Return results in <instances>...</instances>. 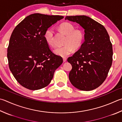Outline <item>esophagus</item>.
<instances>
[{
    "label": "esophagus",
    "mask_w": 122,
    "mask_h": 122,
    "mask_svg": "<svg viewBox=\"0 0 122 122\" xmlns=\"http://www.w3.org/2000/svg\"><path fill=\"white\" fill-rule=\"evenodd\" d=\"M63 62H66V61H67V59H66V57H63Z\"/></svg>",
    "instance_id": "obj_1"
}]
</instances>
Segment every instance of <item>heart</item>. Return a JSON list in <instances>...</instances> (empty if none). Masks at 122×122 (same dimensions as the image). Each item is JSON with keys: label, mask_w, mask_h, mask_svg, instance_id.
I'll use <instances>...</instances> for the list:
<instances>
[{"label": "heart", "mask_w": 122, "mask_h": 122, "mask_svg": "<svg viewBox=\"0 0 122 122\" xmlns=\"http://www.w3.org/2000/svg\"><path fill=\"white\" fill-rule=\"evenodd\" d=\"M60 29L67 35L63 46H57L54 48L55 54L62 57H66L70 54L75 48H78L82 45L84 39L83 32L80 30H75L74 26L69 23H63L60 25ZM54 30L49 28L46 31L44 37L48 45L54 46L55 43L54 39Z\"/></svg>", "instance_id": "obj_1"}]
</instances>
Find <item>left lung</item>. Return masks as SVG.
I'll return each mask as SVG.
<instances>
[{"mask_svg": "<svg viewBox=\"0 0 122 122\" xmlns=\"http://www.w3.org/2000/svg\"><path fill=\"white\" fill-rule=\"evenodd\" d=\"M65 20L79 24L85 32L80 49L67 60L72 66L69 80L80 90L96 89L105 81L112 65L109 35L102 25L85 15L67 16Z\"/></svg>", "mask_w": 122, "mask_h": 122, "instance_id": "obj_1", "label": "left lung"}]
</instances>
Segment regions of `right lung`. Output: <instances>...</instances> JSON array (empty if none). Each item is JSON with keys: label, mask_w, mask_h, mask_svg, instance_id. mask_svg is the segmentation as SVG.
Masks as SVG:
<instances>
[{"label": "right lung", "mask_w": 122, "mask_h": 122, "mask_svg": "<svg viewBox=\"0 0 122 122\" xmlns=\"http://www.w3.org/2000/svg\"><path fill=\"white\" fill-rule=\"evenodd\" d=\"M35 13L26 16L13 30L9 42V68L18 83L31 90L47 86L62 57L50 50L44 35L48 28L63 18Z\"/></svg>", "instance_id": "add662e5"}]
</instances>
